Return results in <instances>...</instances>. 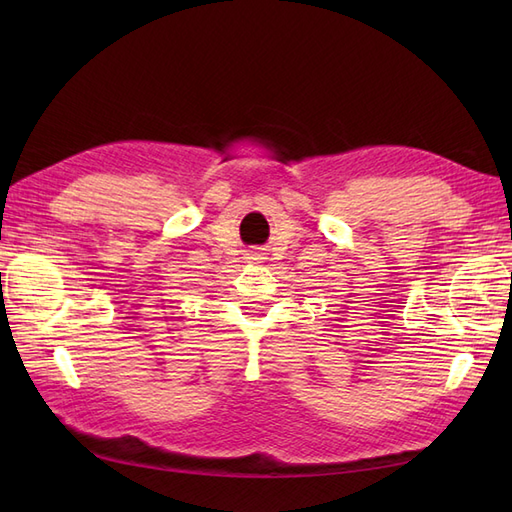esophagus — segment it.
<instances>
[{
  "label": "esophagus",
  "mask_w": 512,
  "mask_h": 512,
  "mask_svg": "<svg viewBox=\"0 0 512 512\" xmlns=\"http://www.w3.org/2000/svg\"><path fill=\"white\" fill-rule=\"evenodd\" d=\"M265 260H267V254L258 250V247H256V250L245 254V262H252V265H258V262H265Z\"/></svg>",
  "instance_id": "1"
}]
</instances>
